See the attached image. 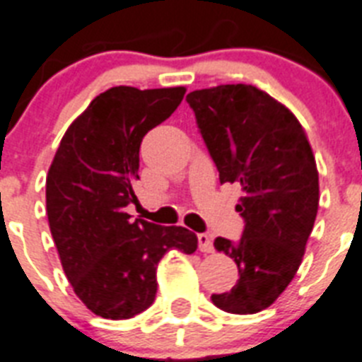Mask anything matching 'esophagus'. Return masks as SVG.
Instances as JSON below:
<instances>
[{
    "label": "esophagus",
    "mask_w": 362,
    "mask_h": 362,
    "mask_svg": "<svg viewBox=\"0 0 362 362\" xmlns=\"http://www.w3.org/2000/svg\"><path fill=\"white\" fill-rule=\"evenodd\" d=\"M198 246H199V252H203V253H213L214 252L213 238L209 237L207 233H199V235H198Z\"/></svg>",
    "instance_id": "obj_1"
}]
</instances>
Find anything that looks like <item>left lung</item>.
I'll use <instances>...</instances> for the list:
<instances>
[{
    "instance_id": "1",
    "label": "left lung",
    "mask_w": 362,
    "mask_h": 362,
    "mask_svg": "<svg viewBox=\"0 0 362 362\" xmlns=\"http://www.w3.org/2000/svg\"><path fill=\"white\" fill-rule=\"evenodd\" d=\"M220 183L242 190L238 242L218 237L214 247L237 262L238 281L213 294L233 315H255L281 296L300 268L318 213V170L291 110L253 85H220L187 95Z\"/></svg>"
}]
</instances>
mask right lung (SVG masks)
I'll use <instances>...</instances> for the list:
<instances>
[{"label": "right lung", "mask_w": 362, "mask_h": 362, "mask_svg": "<svg viewBox=\"0 0 362 362\" xmlns=\"http://www.w3.org/2000/svg\"><path fill=\"white\" fill-rule=\"evenodd\" d=\"M185 86H112L90 101L62 136L46 177V211L62 270L101 318L125 320L157 294V264L170 250L190 253L198 237L181 226L131 220L139 203L140 142L183 101Z\"/></svg>", "instance_id": "right-lung-1"}]
</instances>
